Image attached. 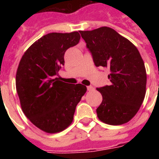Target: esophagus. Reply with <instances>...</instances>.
I'll list each match as a JSON object with an SVG mask.
<instances>
[{
	"mask_svg": "<svg viewBox=\"0 0 159 159\" xmlns=\"http://www.w3.org/2000/svg\"><path fill=\"white\" fill-rule=\"evenodd\" d=\"M87 91H89V92L94 89V87H92V86H88V87H87Z\"/></svg>",
	"mask_w": 159,
	"mask_h": 159,
	"instance_id": "1",
	"label": "esophagus"
}]
</instances>
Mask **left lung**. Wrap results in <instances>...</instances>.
I'll return each mask as SVG.
<instances>
[{
	"instance_id": "1",
	"label": "left lung",
	"mask_w": 159,
	"mask_h": 159,
	"mask_svg": "<svg viewBox=\"0 0 159 159\" xmlns=\"http://www.w3.org/2000/svg\"><path fill=\"white\" fill-rule=\"evenodd\" d=\"M80 34L95 65L111 70L110 86L97 88L102 95V102L97 109V117L111 125L127 123L137 114L146 93L147 74L138 48L106 26Z\"/></svg>"
}]
</instances>
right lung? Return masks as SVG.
Returning a JSON list of instances; mask_svg holds the SVG:
<instances>
[{
	"instance_id": "1",
	"label": "right lung",
	"mask_w": 159,
	"mask_h": 159,
	"mask_svg": "<svg viewBox=\"0 0 159 159\" xmlns=\"http://www.w3.org/2000/svg\"><path fill=\"white\" fill-rule=\"evenodd\" d=\"M80 38L77 31L45 34L25 52L19 63L16 85L21 109L46 133H58L72 124L76 106L87 92L83 85L53 78L64 65L66 50L77 45Z\"/></svg>"
}]
</instances>
